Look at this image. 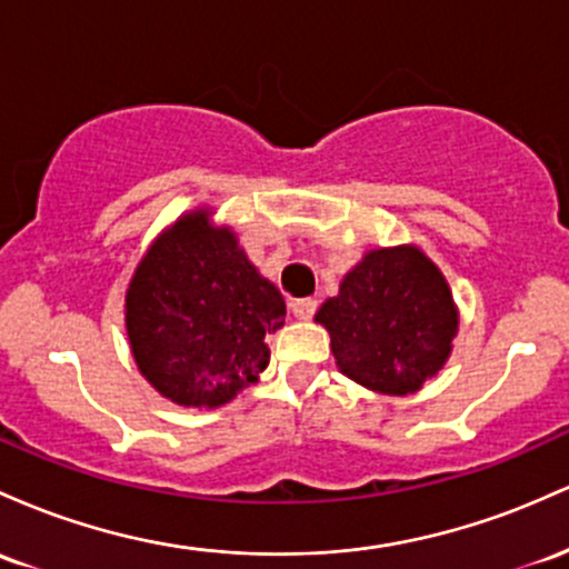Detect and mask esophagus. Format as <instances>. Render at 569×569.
I'll return each mask as SVG.
<instances>
[{"instance_id": "1", "label": "esophagus", "mask_w": 569, "mask_h": 569, "mask_svg": "<svg viewBox=\"0 0 569 569\" xmlns=\"http://www.w3.org/2000/svg\"><path fill=\"white\" fill-rule=\"evenodd\" d=\"M290 311L298 319H311L317 315V301L315 298H296V301L290 303Z\"/></svg>"}]
</instances>
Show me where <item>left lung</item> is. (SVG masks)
<instances>
[{
  "label": "left lung",
  "instance_id": "obj_1",
  "mask_svg": "<svg viewBox=\"0 0 569 569\" xmlns=\"http://www.w3.org/2000/svg\"><path fill=\"white\" fill-rule=\"evenodd\" d=\"M336 362L357 385L385 395L417 392L443 368L457 333L446 279L417 247L373 250L317 311Z\"/></svg>",
  "mask_w": 569,
  "mask_h": 569
}]
</instances>
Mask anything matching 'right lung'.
I'll use <instances>...</instances> for the list:
<instances>
[{
  "mask_svg": "<svg viewBox=\"0 0 569 569\" xmlns=\"http://www.w3.org/2000/svg\"><path fill=\"white\" fill-rule=\"evenodd\" d=\"M284 325V298L254 271L228 228L182 217L147 252L126 296L133 360L180 406H222L268 366L266 336Z\"/></svg>",
  "mask_w": 569,
  "mask_h": 569,
  "instance_id": "1",
  "label": "right lung"
}]
</instances>
